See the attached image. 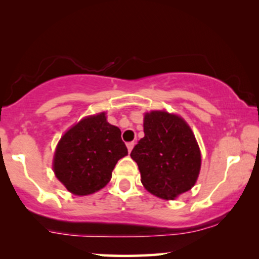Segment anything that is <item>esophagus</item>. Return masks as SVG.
<instances>
[{
  "instance_id": "obj_1",
  "label": "esophagus",
  "mask_w": 259,
  "mask_h": 259,
  "mask_svg": "<svg viewBox=\"0 0 259 259\" xmlns=\"http://www.w3.org/2000/svg\"><path fill=\"white\" fill-rule=\"evenodd\" d=\"M133 146H134L133 141H131V143H127V150H128V152L133 150Z\"/></svg>"
}]
</instances>
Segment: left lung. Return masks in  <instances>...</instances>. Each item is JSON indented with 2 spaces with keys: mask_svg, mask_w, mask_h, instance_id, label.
Segmentation results:
<instances>
[{
  "mask_svg": "<svg viewBox=\"0 0 259 259\" xmlns=\"http://www.w3.org/2000/svg\"><path fill=\"white\" fill-rule=\"evenodd\" d=\"M145 137L131 152L148 192L173 199L194 185L200 171V151L189 125L167 112L146 113Z\"/></svg>",
  "mask_w": 259,
  "mask_h": 259,
  "instance_id": "1",
  "label": "left lung"
}]
</instances>
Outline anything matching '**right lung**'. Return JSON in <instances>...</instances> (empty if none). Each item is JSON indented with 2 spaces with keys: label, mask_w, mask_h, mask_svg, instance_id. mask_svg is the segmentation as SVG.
Returning <instances> with one entry per match:
<instances>
[{
  "label": "right lung",
  "mask_w": 259,
  "mask_h": 259,
  "mask_svg": "<svg viewBox=\"0 0 259 259\" xmlns=\"http://www.w3.org/2000/svg\"><path fill=\"white\" fill-rule=\"evenodd\" d=\"M127 154L121 131L100 113L67 131L56 147L53 167L69 192L86 196L107 185L116 162Z\"/></svg>",
  "instance_id": "add662e5"
}]
</instances>
